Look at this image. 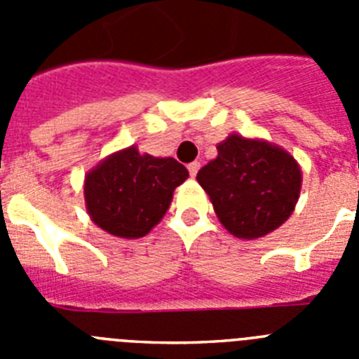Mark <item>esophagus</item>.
<instances>
[{"label":"esophagus","instance_id":"esophagus-1","mask_svg":"<svg viewBox=\"0 0 359 359\" xmlns=\"http://www.w3.org/2000/svg\"><path fill=\"white\" fill-rule=\"evenodd\" d=\"M187 167H189L190 176L194 177L196 174H198V170H199V167H201V165H199V161H192V163H189V165H187Z\"/></svg>","mask_w":359,"mask_h":359}]
</instances>
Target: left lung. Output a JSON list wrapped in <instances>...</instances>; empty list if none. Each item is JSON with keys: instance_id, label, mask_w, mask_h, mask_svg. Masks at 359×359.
Segmentation results:
<instances>
[{"instance_id": "8db88e82", "label": "left lung", "mask_w": 359, "mask_h": 359, "mask_svg": "<svg viewBox=\"0 0 359 359\" xmlns=\"http://www.w3.org/2000/svg\"><path fill=\"white\" fill-rule=\"evenodd\" d=\"M219 221L241 239H257L280 226L300 194V167L280 147L231 135L217 158L198 172Z\"/></svg>"}]
</instances>
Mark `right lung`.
I'll return each instance as SVG.
<instances>
[{
    "label": "right lung",
    "mask_w": 359,
    "mask_h": 359,
    "mask_svg": "<svg viewBox=\"0 0 359 359\" xmlns=\"http://www.w3.org/2000/svg\"><path fill=\"white\" fill-rule=\"evenodd\" d=\"M189 170L174 158L140 154L136 147L116 152L86 176V207L95 224L123 239L144 237L160 223L176 187Z\"/></svg>",
    "instance_id": "obj_1"
}]
</instances>
